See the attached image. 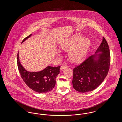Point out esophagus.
Returning <instances> with one entry per match:
<instances>
[{
  "label": "esophagus",
  "instance_id": "obj_1",
  "mask_svg": "<svg viewBox=\"0 0 122 122\" xmlns=\"http://www.w3.org/2000/svg\"><path fill=\"white\" fill-rule=\"evenodd\" d=\"M67 67V66H66V65H63V66H62L61 67V68H60V70H63L64 69H65V68H66Z\"/></svg>",
  "mask_w": 122,
  "mask_h": 122
}]
</instances>
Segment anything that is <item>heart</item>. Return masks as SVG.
I'll use <instances>...</instances> for the list:
<instances>
[{"label":"heart","instance_id":"obj_1","mask_svg":"<svg viewBox=\"0 0 122 122\" xmlns=\"http://www.w3.org/2000/svg\"><path fill=\"white\" fill-rule=\"evenodd\" d=\"M80 34H76L60 43V47L69 51L70 59L74 63H80L87 57L91 46V41L88 38H83Z\"/></svg>","mask_w":122,"mask_h":122}]
</instances>
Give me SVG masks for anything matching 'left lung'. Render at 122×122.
Here are the masks:
<instances>
[{
	"label": "left lung",
	"mask_w": 122,
	"mask_h": 122,
	"mask_svg": "<svg viewBox=\"0 0 122 122\" xmlns=\"http://www.w3.org/2000/svg\"><path fill=\"white\" fill-rule=\"evenodd\" d=\"M95 53L73 70V86L79 92L85 93L94 90L107 75L110 65V53L104 37Z\"/></svg>",
	"instance_id": "8db88e82"
}]
</instances>
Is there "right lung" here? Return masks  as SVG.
<instances>
[{
  "mask_svg": "<svg viewBox=\"0 0 122 122\" xmlns=\"http://www.w3.org/2000/svg\"><path fill=\"white\" fill-rule=\"evenodd\" d=\"M32 34L24 38L21 43L29 38ZM18 70L22 79L28 87L38 93H46L51 91L56 84V77L60 72V66L53 67L48 66L39 72H30L20 64L17 54Z\"/></svg>",
  "mask_w": 122,
  "mask_h": 122,
  "instance_id": "add662e5",
  "label": "right lung"
}]
</instances>
